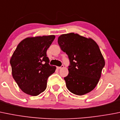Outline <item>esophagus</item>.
Here are the masks:
<instances>
[{
	"label": "esophagus",
	"mask_w": 120,
	"mask_h": 120,
	"mask_svg": "<svg viewBox=\"0 0 120 120\" xmlns=\"http://www.w3.org/2000/svg\"><path fill=\"white\" fill-rule=\"evenodd\" d=\"M63 67H64V66H63H63H60V67H57V69H60V68H63Z\"/></svg>",
	"instance_id": "34e87169"
}]
</instances>
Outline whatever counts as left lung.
I'll use <instances>...</instances> for the list:
<instances>
[{"mask_svg": "<svg viewBox=\"0 0 120 120\" xmlns=\"http://www.w3.org/2000/svg\"><path fill=\"white\" fill-rule=\"evenodd\" d=\"M58 44L70 61L68 74L64 78L68 90L78 96L92 91L105 66L98 45L90 38L73 33L59 36Z\"/></svg>", "mask_w": 120, "mask_h": 120, "instance_id": "1", "label": "left lung"}]
</instances>
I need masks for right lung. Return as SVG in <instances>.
<instances>
[{
    "label": "right lung",
    "mask_w": 120,
    "mask_h": 120,
    "mask_svg": "<svg viewBox=\"0 0 120 120\" xmlns=\"http://www.w3.org/2000/svg\"><path fill=\"white\" fill-rule=\"evenodd\" d=\"M54 39V35L26 38L14 52L10 61L13 77L26 94L36 96L46 90L47 79L56 68L49 64L46 54Z\"/></svg>",
    "instance_id": "add662e5"
}]
</instances>
